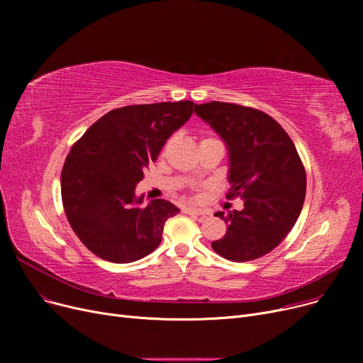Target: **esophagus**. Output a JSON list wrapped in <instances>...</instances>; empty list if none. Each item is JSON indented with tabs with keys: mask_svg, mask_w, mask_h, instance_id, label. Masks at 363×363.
<instances>
[{
	"mask_svg": "<svg viewBox=\"0 0 363 363\" xmlns=\"http://www.w3.org/2000/svg\"><path fill=\"white\" fill-rule=\"evenodd\" d=\"M185 213H189V215H196V216H207L208 212L207 211H203V208H197V207H188V208H184Z\"/></svg>",
	"mask_w": 363,
	"mask_h": 363,
	"instance_id": "34e87169",
	"label": "esophagus"
}]
</instances>
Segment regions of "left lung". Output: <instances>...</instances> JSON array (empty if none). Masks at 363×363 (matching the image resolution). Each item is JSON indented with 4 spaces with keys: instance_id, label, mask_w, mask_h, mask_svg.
<instances>
[{
    "instance_id": "1",
    "label": "left lung",
    "mask_w": 363,
    "mask_h": 363,
    "mask_svg": "<svg viewBox=\"0 0 363 363\" xmlns=\"http://www.w3.org/2000/svg\"><path fill=\"white\" fill-rule=\"evenodd\" d=\"M194 111L228 148V199L244 201L242 211L215 213L228 226L212 249L233 262L268 255L291 231L306 196V172L291 138L252 107L212 101L196 104Z\"/></svg>"
}]
</instances>
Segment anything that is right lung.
I'll list each match as a JSON object with an SVG mask.
<instances>
[{
    "mask_svg": "<svg viewBox=\"0 0 363 363\" xmlns=\"http://www.w3.org/2000/svg\"><path fill=\"white\" fill-rule=\"evenodd\" d=\"M194 106L169 101L114 108L70 148L62 200L72 230L95 256L130 263L159 247L164 222L179 208L160 199L144 204L135 186Z\"/></svg>",
    "mask_w": 363,
    "mask_h": 363,
    "instance_id": "add662e5",
    "label": "right lung"
}]
</instances>
